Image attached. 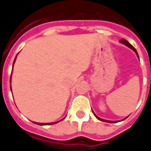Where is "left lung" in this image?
I'll return each instance as SVG.
<instances>
[{
    "instance_id": "1",
    "label": "left lung",
    "mask_w": 151,
    "mask_h": 151,
    "mask_svg": "<svg viewBox=\"0 0 151 151\" xmlns=\"http://www.w3.org/2000/svg\"><path fill=\"white\" fill-rule=\"evenodd\" d=\"M120 42H121V43H122V44L126 45L127 46H128V47L130 48L131 50H134L135 53H136V54H137V56H138V53H137V50H135V48L134 47L133 45H131L129 44V42H128V41H127V40H125V39H121V40H120ZM94 115H95L96 118H98V119H99V120H101V121L106 122H110V123H114V122H114V121H108V120H104V119H101V118H99V117H98V116L96 115L95 114H94ZM123 120H124V119H123Z\"/></svg>"
}]
</instances>
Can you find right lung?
<instances>
[{
	"instance_id": "add662e5",
	"label": "right lung",
	"mask_w": 151,
	"mask_h": 151,
	"mask_svg": "<svg viewBox=\"0 0 151 151\" xmlns=\"http://www.w3.org/2000/svg\"><path fill=\"white\" fill-rule=\"evenodd\" d=\"M16 58H17V56L16 58H15V59H14V61H13V65H14V62H15V61H16ZM10 81H11V78H10ZM64 119V118H63ZM63 119H61V120H63ZM58 122H53V123H37V122H34V123L37 124V125H41V126H43V125H52V124H56L58 123Z\"/></svg>"
}]
</instances>
